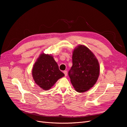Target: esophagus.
<instances>
[{
	"label": "esophagus",
	"instance_id": "obj_1",
	"mask_svg": "<svg viewBox=\"0 0 127 127\" xmlns=\"http://www.w3.org/2000/svg\"><path fill=\"white\" fill-rule=\"evenodd\" d=\"M64 74H65V76H67V71H64Z\"/></svg>",
	"mask_w": 127,
	"mask_h": 127
}]
</instances>
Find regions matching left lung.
<instances>
[{
  "label": "left lung",
  "instance_id": "8db88e82",
  "mask_svg": "<svg viewBox=\"0 0 127 127\" xmlns=\"http://www.w3.org/2000/svg\"><path fill=\"white\" fill-rule=\"evenodd\" d=\"M72 66L68 71L71 82L76 91L84 93L93 87L99 74V65L94 54L84 45L73 52Z\"/></svg>",
  "mask_w": 127,
  "mask_h": 127
}]
</instances>
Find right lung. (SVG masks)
Listing matches in <instances>:
<instances>
[{
  "label": "right lung",
  "instance_id": "add662e5",
  "mask_svg": "<svg viewBox=\"0 0 127 127\" xmlns=\"http://www.w3.org/2000/svg\"><path fill=\"white\" fill-rule=\"evenodd\" d=\"M32 76L36 84L43 90H48L64 74L59 68L51 55L41 54L32 69Z\"/></svg>",
  "mask_w": 127,
  "mask_h": 127
}]
</instances>
